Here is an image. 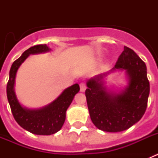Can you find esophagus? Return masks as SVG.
Listing matches in <instances>:
<instances>
[{"instance_id":"1","label":"esophagus","mask_w":158,"mask_h":158,"mask_svg":"<svg viewBox=\"0 0 158 158\" xmlns=\"http://www.w3.org/2000/svg\"><path fill=\"white\" fill-rule=\"evenodd\" d=\"M86 89V86L85 85V83H81L80 84V91L81 92V93H84V92L85 91Z\"/></svg>"}]
</instances>
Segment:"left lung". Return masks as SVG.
I'll use <instances>...</instances> for the list:
<instances>
[{"instance_id":"1","label":"left lung","mask_w":158,"mask_h":158,"mask_svg":"<svg viewBox=\"0 0 158 158\" xmlns=\"http://www.w3.org/2000/svg\"><path fill=\"white\" fill-rule=\"evenodd\" d=\"M124 71L126 86L117 91L105 86L106 77ZM85 90L92 122L107 132H120L139 122L144 115L150 94V82L145 62L131 49L124 51L111 70L87 81Z\"/></svg>"}]
</instances>
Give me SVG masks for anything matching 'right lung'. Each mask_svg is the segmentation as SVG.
Segmentation results:
<instances>
[{
    "label": "right lung",
    "mask_w": 158,
    "mask_h": 158,
    "mask_svg": "<svg viewBox=\"0 0 158 158\" xmlns=\"http://www.w3.org/2000/svg\"><path fill=\"white\" fill-rule=\"evenodd\" d=\"M47 44L30 47L12 63L9 71V80L7 85V97L14 118L19 126L31 133L38 135H51L55 134L63 126L68 107L75 95L80 91L78 84H74L64 89L54 101L40 108H28L22 105L15 92L17 71L20 65L31 54H37L51 51Z\"/></svg>",
    "instance_id": "right-lung-1"
}]
</instances>
